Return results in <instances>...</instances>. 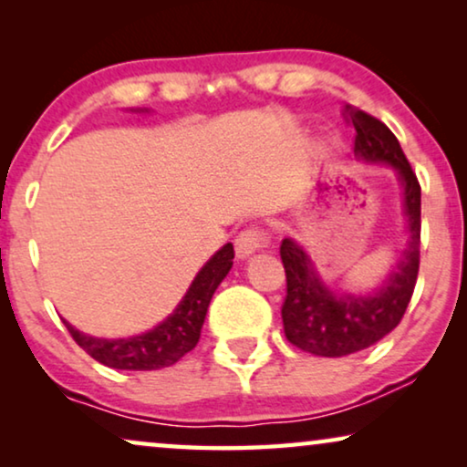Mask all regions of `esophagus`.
<instances>
[{"label": "esophagus", "instance_id": "obj_1", "mask_svg": "<svg viewBox=\"0 0 467 467\" xmlns=\"http://www.w3.org/2000/svg\"><path fill=\"white\" fill-rule=\"evenodd\" d=\"M272 235L267 229L264 227H248L244 232L238 234V238H235V253H238L240 259L248 257V254L261 251V248H265L270 244Z\"/></svg>", "mask_w": 467, "mask_h": 467}]
</instances>
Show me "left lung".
Instances as JSON below:
<instances>
[{"label":"left lung","instance_id":"1","mask_svg":"<svg viewBox=\"0 0 467 467\" xmlns=\"http://www.w3.org/2000/svg\"><path fill=\"white\" fill-rule=\"evenodd\" d=\"M344 119L355 127V152L372 163H389L404 184L408 248L380 291L372 296H334L312 270L299 244H280L286 274L283 302L285 336L293 347L321 357H344L372 347L398 327L410 304L420 261V184L393 131L372 114L344 106Z\"/></svg>","mask_w":467,"mask_h":467}]
</instances>
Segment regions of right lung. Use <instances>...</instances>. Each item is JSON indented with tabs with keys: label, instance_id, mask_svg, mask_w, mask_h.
I'll use <instances>...</instances> for the list:
<instances>
[{
	"label": "right lung",
	"instance_id": "obj_1",
	"mask_svg": "<svg viewBox=\"0 0 467 467\" xmlns=\"http://www.w3.org/2000/svg\"><path fill=\"white\" fill-rule=\"evenodd\" d=\"M234 246L225 244L197 274L187 296L178 304V308L159 323L155 329L142 336L120 337V340H104L80 334L67 321L66 327L74 342L91 355L95 361L114 369H159L174 366L189 350L200 342L202 325L206 318L208 304L213 299L216 286L227 276L234 265Z\"/></svg>",
	"mask_w": 467,
	"mask_h": 467
}]
</instances>
